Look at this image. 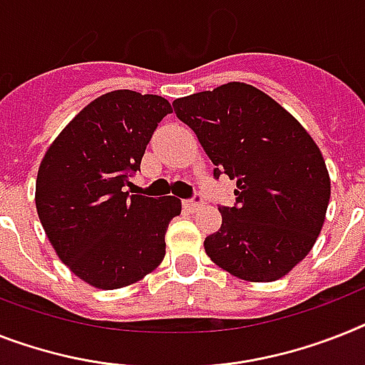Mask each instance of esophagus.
Instances as JSON below:
<instances>
[{"label": "esophagus", "mask_w": 365, "mask_h": 365, "mask_svg": "<svg viewBox=\"0 0 365 365\" xmlns=\"http://www.w3.org/2000/svg\"><path fill=\"white\" fill-rule=\"evenodd\" d=\"M204 206V200H202L200 197H195V198H191V200H183V210L185 211H197V210H200V207Z\"/></svg>", "instance_id": "obj_1"}]
</instances>
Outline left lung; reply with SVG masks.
Returning <instances> with one entry per match:
<instances>
[{
  "label": "left lung",
  "mask_w": 365,
  "mask_h": 365,
  "mask_svg": "<svg viewBox=\"0 0 365 365\" xmlns=\"http://www.w3.org/2000/svg\"><path fill=\"white\" fill-rule=\"evenodd\" d=\"M178 118L235 182V206L207 235L211 262L247 282H274L308 256L323 228L330 176L319 146L292 113L252 85L178 98Z\"/></svg>",
  "instance_id": "left-lung-1"
}]
</instances>
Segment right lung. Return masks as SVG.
<instances>
[{"label":"right lung","mask_w":365,"mask_h":365,"mask_svg":"<svg viewBox=\"0 0 365 365\" xmlns=\"http://www.w3.org/2000/svg\"><path fill=\"white\" fill-rule=\"evenodd\" d=\"M168 113L158 94L113 91L83 107L46 150L36 213L61 262L88 286H131L163 262L165 232L182 202L130 195L124 185Z\"/></svg>","instance_id":"1"}]
</instances>
